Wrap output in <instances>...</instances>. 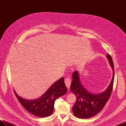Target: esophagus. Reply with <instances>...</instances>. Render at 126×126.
<instances>
[{
    "mask_svg": "<svg viewBox=\"0 0 126 126\" xmlns=\"http://www.w3.org/2000/svg\"><path fill=\"white\" fill-rule=\"evenodd\" d=\"M64 83H65L66 87L69 89L71 85V79L69 78H65V79H64Z\"/></svg>",
    "mask_w": 126,
    "mask_h": 126,
    "instance_id": "34e87169",
    "label": "esophagus"
}]
</instances>
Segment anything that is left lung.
Wrapping results in <instances>:
<instances>
[{
    "mask_svg": "<svg viewBox=\"0 0 126 126\" xmlns=\"http://www.w3.org/2000/svg\"><path fill=\"white\" fill-rule=\"evenodd\" d=\"M107 57L113 70V76L109 86L104 93L99 94H93L88 91L83 87L80 81L79 73L74 71L72 78L70 89L76 97V101L72 107L74 115L81 119H87L96 116L104 108L111 95L114 81V66L111 57L109 54Z\"/></svg>",
    "mask_w": 126,
    "mask_h": 126,
    "instance_id": "obj_1",
    "label": "left lung"
}]
</instances>
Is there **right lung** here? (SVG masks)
Returning <instances> with one entry per match:
<instances>
[{"label":"right lung","mask_w":126,"mask_h":126,"mask_svg":"<svg viewBox=\"0 0 126 126\" xmlns=\"http://www.w3.org/2000/svg\"><path fill=\"white\" fill-rule=\"evenodd\" d=\"M67 88L63 77L59 79L37 99L28 100L18 96L14 91L20 104L26 110L37 117H45L51 115L54 111L55 101L58 97L67 93Z\"/></svg>","instance_id":"right-lung-1"}]
</instances>
